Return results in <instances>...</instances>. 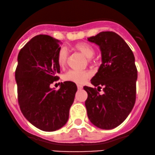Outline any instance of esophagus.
<instances>
[{"instance_id":"1","label":"esophagus","mask_w":155,"mask_h":155,"mask_svg":"<svg viewBox=\"0 0 155 155\" xmlns=\"http://www.w3.org/2000/svg\"><path fill=\"white\" fill-rule=\"evenodd\" d=\"M78 90H81V89H83V86H81V85H80V84H78Z\"/></svg>"}]
</instances>
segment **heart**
Returning <instances> with one entry per match:
<instances>
[{"mask_svg":"<svg viewBox=\"0 0 155 155\" xmlns=\"http://www.w3.org/2000/svg\"><path fill=\"white\" fill-rule=\"evenodd\" d=\"M74 48L79 51L81 53L88 58H90L93 56L94 49L87 42H78L74 45ZM68 52L66 48L63 47L59 50L57 54V63L60 67H64L66 66L68 60ZM91 76L90 71L85 70H69L64 74L65 81L75 83V84H84L86 81Z\"/></svg>","mask_w":155,"mask_h":155,"instance_id":"obj_1","label":"heart"}]
</instances>
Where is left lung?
<instances>
[{
    "instance_id": "1",
    "label": "left lung",
    "mask_w": 155,
    "mask_h": 155,
    "mask_svg": "<svg viewBox=\"0 0 155 155\" xmlns=\"http://www.w3.org/2000/svg\"><path fill=\"white\" fill-rule=\"evenodd\" d=\"M88 41L99 46L102 63L91 84L103 87H84L87 116L96 127L105 130L116 127L131 112L136 101L137 69L131 49L123 39L112 31L101 32Z\"/></svg>"
}]
</instances>
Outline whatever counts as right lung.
<instances>
[{
    "label": "right lung",
    "mask_w": 155,
    "mask_h": 155,
    "mask_svg": "<svg viewBox=\"0 0 155 155\" xmlns=\"http://www.w3.org/2000/svg\"><path fill=\"white\" fill-rule=\"evenodd\" d=\"M60 41L48 35L34 36L21 49L15 80L21 113L44 131H54L66 125L77 92L74 83L65 81L60 88H50L59 79L57 63Z\"/></svg>",
    "instance_id": "add662e5"
}]
</instances>
